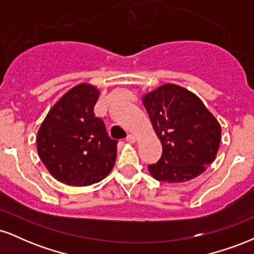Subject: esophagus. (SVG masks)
<instances>
[{
  "label": "esophagus",
  "instance_id": "obj_1",
  "mask_svg": "<svg viewBox=\"0 0 254 254\" xmlns=\"http://www.w3.org/2000/svg\"><path fill=\"white\" fill-rule=\"evenodd\" d=\"M136 141V137L133 135H127V142H129V143H133V142Z\"/></svg>",
  "mask_w": 254,
  "mask_h": 254
}]
</instances>
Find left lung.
Masks as SVG:
<instances>
[{"label": "left lung", "mask_w": 254, "mask_h": 254, "mask_svg": "<svg viewBox=\"0 0 254 254\" xmlns=\"http://www.w3.org/2000/svg\"><path fill=\"white\" fill-rule=\"evenodd\" d=\"M162 155L148 166L159 182L183 183L202 174L216 157L221 125L197 95L167 83L143 97Z\"/></svg>", "instance_id": "8db88e82"}]
</instances>
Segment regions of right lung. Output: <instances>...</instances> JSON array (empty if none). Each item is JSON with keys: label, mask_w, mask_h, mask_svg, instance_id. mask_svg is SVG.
<instances>
[{"label": "right lung", "mask_w": 254, "mask_h": 254, "mask_svg": "<svg viewBox=\"0 0 254 254\" xmlns=\"http://www.w3.org/2000/svg\"><path fill=\"white\" fill-rule=\"evenodd\" d=\"M99 90L81 83L49 111L37 135L40 160L58 182L88 186L103 180L115 166L118 141L94 115Z\"/></svg>", "instance_id": "add662e5"}]
</instances>
